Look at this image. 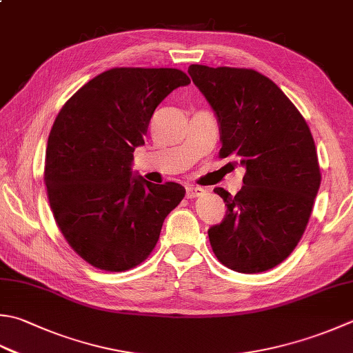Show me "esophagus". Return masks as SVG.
<instances>
[{"mask_svg": "<svg viewBox=\"0 0 353 353\" xmlns=\"http://www.w3.org/2000/svg\"><path fill=\"white\" fill-rule=\"evenodd\" d=\"M205 190L200 188V186H186V197L188 199H196V197H200L203 196Z\"/></svg>", "mask_w": 353, "mask_h": 353, "instance_id": "34e87169", "label": "esophagus"}]
</instances>
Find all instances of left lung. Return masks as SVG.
Here are the masks:
<instances>
[{
  "label": "left lung",
  "instance_id": "obj_1",
  "mask_svg": "<svg viewBox=\"0 0 353 353\" xmlns=\"http://www.w3.org/2000/svg\"><path fill=\"white\" fill-rule=\"evenodd\" d=\"M188 73L216 113L220 157L246 168L236 196L214 190L228 210L208 230L212 251L232 271H268L295 250L312 212L321 182L314 137L288 96L252 68L192 64Z\"/></svg>",
  "mask_w": 353,
  "mask_h": 353
}]
</instances>
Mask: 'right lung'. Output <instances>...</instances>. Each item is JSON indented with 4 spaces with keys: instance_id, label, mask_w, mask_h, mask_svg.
I'll use <instances>...</instances> for the list:
<instances>
[{
    "instance_id": "add662e5",
    "label": "right lung",
    "mask_w": 353,
    "mask_h": 353,
    "mask_svg": "<svg viewBox=\"0 0 353 353\" xmlns=\"http://www.w3.org/2000/svg\"><path fill=\"white\" fill-rule=\"evenodd\" d=\"M177 68L116 67L81 87L48 134L44 182L48 203L72 250L98 269L141 265L181 203L176 182L133 176V153L145 143L156 107L190 84Z\"/></svg>"
}]
</instances>
